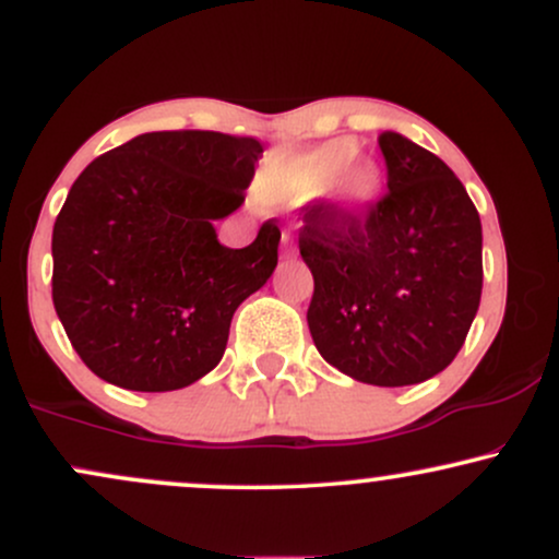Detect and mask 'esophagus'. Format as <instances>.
I'll list each match as a JSON object with an SVG mask.
<instances>
[{"label":"esophagus","mask_w":559,"mask_h":559,"mask_svg":"<svg viewBox=\"0 0 559 559\" xmlns=\"http://www.w3.org/2000/svg\"><path fill=\"white\" fill-rule=\"evenodd\" d=\"M281 243H284V258H294V252H297V247H294L292 234H284V239H281Z\"/></svg>","instance_id":"34e87169"}]
</instances>
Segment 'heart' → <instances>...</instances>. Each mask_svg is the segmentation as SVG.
Returning a JSON list of instances; mask_svg holds the SVG:
<instances>
[{
  "label": "heart",
  "mask_w": 559,
  "mask_h": 559,
  "mask_svg": "<svg viewBox=\"0 0 559 559\" xmlns=\"http://www.w3.org/2000/svg\"><path fill=\"white\" fill-rule=\"evenodd\" d=\"M383 173L360 155L355 139H331L307 152L275 157L262 176V194L275 202H310L323 194L346 215L365 213L381 194Z\"/></svg>",
  "instance_id": "1"
}]
</instances>
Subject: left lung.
<instances>
[{"label":"left lung","instance_id":"8db88e82","mask_svg":"<svg viewBox=\"0 0 559 559\" xmlns=\"http://www.w3.org/2000/svg\"><path fill=\"white\" fill-rule=\"evenodd\" d=\"M383 194L365 215L305 207L299 254L316 278L307 325L325 362L373 386H409L457 357L478 312L480 217L460 178L386 131Z\"/></svg>","mask_w":559,"mask_h":559}]
</instances>
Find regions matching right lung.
<instances>
[{
  "label": "right lung",
  "instance_id": "obj_1",
  "mask_svg": "<svg viewBox=\"0 0 559 559\" xmlns=\"http://www.w3.org/2000/svg\"><path fill=\"white\" fill-rule=\"evenodd\" d=\"M258 157V139L155 131L70 186L52 230V299L102 381L176 391L221 362L236 307L278 265L273 221L243 249L223 247L213 226L241 207Z\"/></svg>",
  "mask_w": 559,
  "mask_h": 559
}]
</instances>
